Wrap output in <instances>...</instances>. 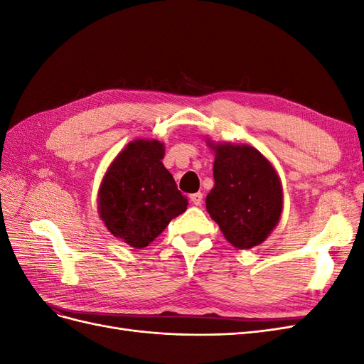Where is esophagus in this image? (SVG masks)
I'll return each mask as SVG.
<instances>
[{
	"label": "esophagus",
	"mask_w": 364,
	"mask_h": 364,
	"mask_svg": "<svg viewBox=\"0 0 364 364\" xmlns=\"http://www.w3.org/2000/svg\"><path fill=\"white\" fill-rule=\"evenodd\" d=\"M191 197V202L196 205V206H200L202 202H203V194L202 193H194L190 196Z\"/></svg>",
	"instance_id": "esophagus-1"
}]
</instances>
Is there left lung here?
<instances>
[{"label": "left lung", "instance_id": "obj_1", "mask_svg": "<svg viewBox=\"0 0 364 364\" xmlns=\"http://www.w3.org/2000/svg\"><path fill=\"white\" fill-rule=\"evenodd\" d=\"M213 149L215 185L206 196V211L230 245L252 249L279 222V178L270 162L250 146L217 144Z\"/></svg>", "mask_w": 364, "mask_h": 364}]
</instances>
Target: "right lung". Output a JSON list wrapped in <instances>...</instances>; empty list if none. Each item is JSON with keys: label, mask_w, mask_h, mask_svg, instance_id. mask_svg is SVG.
Returning a JSON list of instances; mask_svg holds the SVG:
<instances>
[{"label": "right lung", "mask_w": 364, "mask_h": 364, "mask_svg": "<svg viewBox=\"0 0 364 364\" xmlns=\"http://www.w3.org/2000/svg\"><path fill=\"white\" fill-rule=\"evenodd\" d=\"M162 158L159 141L136 139L115 158L103 179L100 217L114 237L132 247L149 246L188 206Z\"/></svg>", "instance_id": "obj_1"}]
</instances>
